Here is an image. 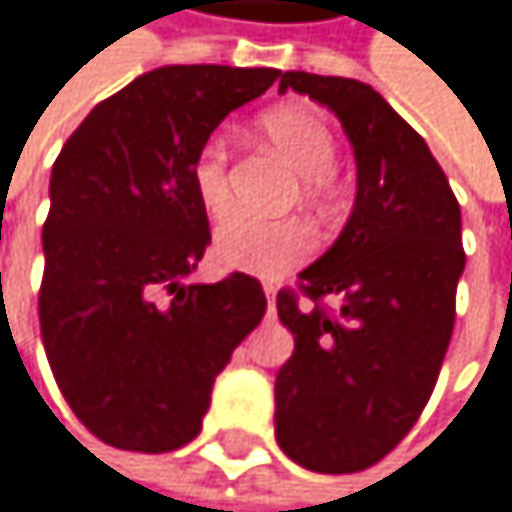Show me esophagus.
Listing matches in <instances>:
<instances>
[{"label": "esophagus", "instance_id": "obj_1", "mask_svg": "<svg viewBox=\"0 0 512 512\" xmlns=\"http://www.w3.org/2000/svg\"><path fill=\"white\" fill-rule=\"evenodd\" d=\"M264 294H267V310L273 313V307H276V288L273 285H264Z\"/></svg>", "mask_w": 512, "mask_h": 512}]
</instances>
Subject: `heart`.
Returning <instances> with one entry per match:
<instances>
[{"label": "heart", "instance_id": "1", "mask_svg": "<svg viewBox=\"0 0 512 512\" xmlns=\"http://www.w3.org/2000/svg\"><path fill=\"white\" fill-rule=\"evenodd\" d=\"M261 134L273 144V150L301 174L304 193L322 196L331 181V165L338 156L334 131L325 116L307 104H282L261 116ZM190 184L196 190L199 205L208 214H221L230 205V181H227V147L221 141H208L190 168ZM316 236L307 221L282 218L261 221L248 214H233L218 233H214V254L230 270L276 279L294 264H301L313 251Z\"/></svg>", "mask_w": 512, "mask_h": 512}]
</instances>
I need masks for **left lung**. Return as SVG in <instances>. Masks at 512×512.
I'll use <instances>...</instances> for the list:
<instances>
[{"label":"left lung","mask_w":512,"mask_h":512,"mask_svg":"<svg viewBox=\"0 0 512 512\" xmlns=\"http://www.w3.org/2000/svg\"><path fill=\"white\" fill-rule=\"evenodd\" d=\"M288 88L341 119L356 199L341 236L298 273L313 304L276 294L294 334L276 375V442L307 470L356 473L402 442L436 387L464 273L461 205L427 141L371 85L288 70Z\"/></svg>","instance_id":"left-lung-1"}]
</instances>
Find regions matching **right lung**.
<instances>
[{
	"label": "right lung",
	"instance_id": "add662e5",
	"mask_svg": "<svg viewBox=\"0 0 512 512\" xmlns=\"http://www.w3.org/2000/svg\"><path fill=\"white\" fill-rule=\"evenodd\" d=\"M273 67H159L97 104L51 168L42 344L73 415L107 445L199 436L214 378L267 313L258 279L190 285L211 242L196 153Z\"/></svg>",
	"mask_w": 512,
	"mask_h": 512
}]
</instances>
